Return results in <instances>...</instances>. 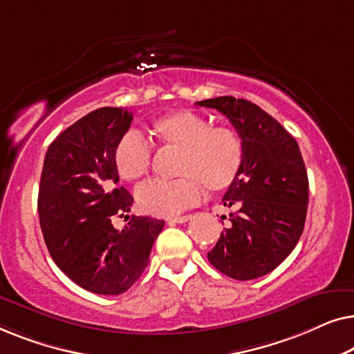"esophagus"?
Listing matches in <instances>:
<instances>
[{
	"label": "esophagus",
	"instance_id": "1",
	"mask_svg": "<svg viewBox=\"0 0 354 354\" xmlns=\"http://www.w3.org/2000/svg\"><path fill=\"white\" fill-rule=\"evenodd\" d=\"M192 216H178V217H172L169 219V224H185L187 221H190Z\"/></svg>",
	"mask_w": 354,
	"mask_h": 354
}]
</instances>
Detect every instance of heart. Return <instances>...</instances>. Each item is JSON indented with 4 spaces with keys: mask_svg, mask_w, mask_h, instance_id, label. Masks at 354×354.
Segmentation results:
<instances>
[{
    "mask_svg": "<svg viewBox=\"0 0 354 354\" xmlns=\"http://www.w3.org/2000/svg\"><path fill=\"white\" fill-rule=\"evenodd\" d=\"M159 148L177 151L171 182H151L137 192L142 211L171 217L200 200L203 187L222 192L239 177L243 145L239 132L225 124H211L206 115L190 109L174 111L149 125ZM114 167L120 178L137 182L149 172L151 148L135 132H127L114 147Z\"/></svg>",
    "mask_w": 354,
    "mask_h": 354,
    "instance_id": "b5f03b06",
    "label": "heart"
}]
</instances>
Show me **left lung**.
<instances>
[{"mask_svg":"<svg viewBox=\"0 0 354 354\" xmlns=\"http://www.w3.org/2000/svg\"><path fill=\"white\" fill-rule=\"evenodd\" d=\"M196 104L217 109L234 125L243 145L239 177L222 198L234 207L207 259L236 280L263 277L297 246L308 211V174L292 135L259 106L234 96Z\"/></svg>","mask_w":354,"mask_h":354,"instance_id":"1","label":"left lung"}]
</instances>
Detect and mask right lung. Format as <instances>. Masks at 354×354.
<instances>
[{
    "label": "right lung",
    "mask_w": 354,
    "mask_h": 354,
    "mask_svg": "<svg viewBox=\"0 0 354 354\" xmlns=\"http://www.w3.org/2000/svg\"><path fill=\"white\" fill-rule=\"evenodd\" d=\"M132 119L122 108L91 111L57 135L43 162L38 216L46 248L57 268L91 293L127 292L164 227L148 216H132L122 230L111 222L133 203L118 185L113 159Z\"/></svg>",
    "instance_id": "right-lung-1"
}]
</instances>
